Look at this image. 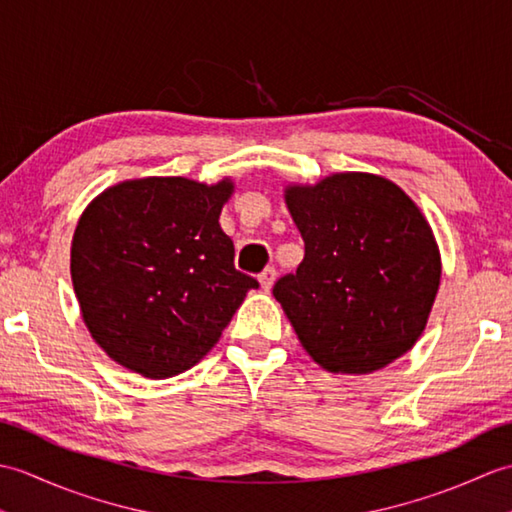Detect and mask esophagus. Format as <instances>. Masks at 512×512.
Masks as SVG:
<instances>
[{"label": "esophagus", "instance_id": "obj_1", "mask_svg": "<svg viewBox=\"0 0 512 512\" xmlns=\"http://www.w3.org/2000/svg\"><path fill=\"white\" fill-rule=\"evenodd\" d=\"M275 277H277V270L273 266H268L264 273H259V284H262V288L268 292L270 288H273L275 284Z\"/></svg>", "mask_w": 512, "mask_h": 512}]
</instances>
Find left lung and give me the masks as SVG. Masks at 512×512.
Returning <instances> with one entry per match:
<instances>
[{
	"label": "left lung",
	"mask_w": 512,
	"mask_h": 512,
	"mask_svg": "<svg viewBox=\"0 0 512 512\" xmlns=\"http://www.w3.org/2000/svg\"><path fill=\"white\" fill-rule=\"evenodd\" d=\"M286 204L306 255L273 295L303 350L332 374H372L407 354L442 275L416 202L387 178L347 171L290 184Z\"/></svg>",
	"instance_id": "8db88e82"
}]
</instances>
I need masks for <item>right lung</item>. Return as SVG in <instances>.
I'll return each mask as SVG.
<instances>
[{
    "mask_svg": "<svg viewBox=\"0 0 512 512\" xmlns=\"http://www.w3.org/2000/svg\"><path fill=\"white\" fill-rule=\"evenodd\" d=\"M233 182L140 178L105 189L72 237L70 273L103 352L145 378L187 372L257 279L233 264L220 213Z\"/></svg>",
    "mask_w": 512,
    "mask_h": 512,
    "instance_id": "add662e5",
    "label": "right lung"
}]
</instances>
